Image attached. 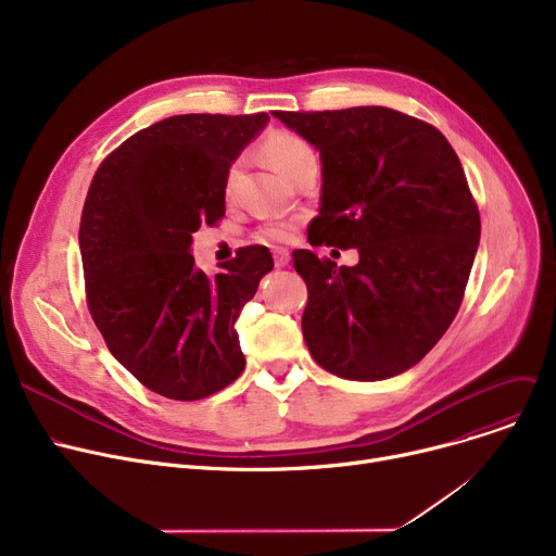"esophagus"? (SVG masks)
<instances>
[{"label": "esophagus", "mask_w": 556, "mask_h": 556, "mask_svg": "<svg viewBox=\"0 0 556 556\" xmlns=\"http://www.w3.org/2000/svg\"><path fill=\"white\" fill-rule=\"evenodd\" d=\"M288 261H290V254H288V250H275V266L277 268H286L288 266Z\"/></svg>", "instance_id": "1"}]
</instances>
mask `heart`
I'll return each mask as SVG.
<instances>
[{
	"label": "heart",
	"instance_id": "heart-1",
	"mask_svg": "<svg viewBox=\"0 0 556 556\" xmlns=\"http://www.w3.org/2000/svg\"><path fill=\"white\" fill-rule=\"evenodd\" d=\"M261 149H263V155H266L268 164L288 180H293L295 175L300 170H304L306 166L317 164V157H315L311 146L293 132L275 130L266 139H263ZM233 182H237V168H231L227 175V193L231 191ZM263 237L273 239V241H286L290 237V227L283 223H275V225L263 229Z\"/></svg>",
	"mask_w": 556,
	"mask_h": 556
}]
</instances>
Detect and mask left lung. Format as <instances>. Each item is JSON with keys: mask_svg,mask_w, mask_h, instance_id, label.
I'll list each match as a JSON object with an SVG mask.
<instances>
[{"mask_svg": "<svg viewBox=\"0 0 556 556\" xmlns=\"http://www.w3.org/2000/svg\"><path fill=\"white\" fill-rule=\"evenodd\" d=\"M323 162L311 245L356 248L336 268L295 250L308 288L302 331L319 367L386 381L415 367L451 327L480 243V214L446 137L403 112L363 105L275 112Z\"/></svg>", "mask_w": 556, "mask_h": 556, "instance_id": "left-lung-1", "label": "left lung"}]
</instances>
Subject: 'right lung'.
<instances>
[{"label":"right lung","mask_w":556,"mask_h":556,"mask_svg":"<svg viewBox=\"0 0 556 556\" xmlns=\"http://www.w3.org/2000/svg\"><path fill=\"white\" fill-rule=\"evenodd\" d=\"M268 122L266 112L168 116L126 139L87 191L78 245L92 319L112 356L166 399L212 396L245 369L233 325L273 254L241 248L210 277L191 243L225 216L229 166Z\"/></svg>","instance_id":"obj_1"}]
</instances>
